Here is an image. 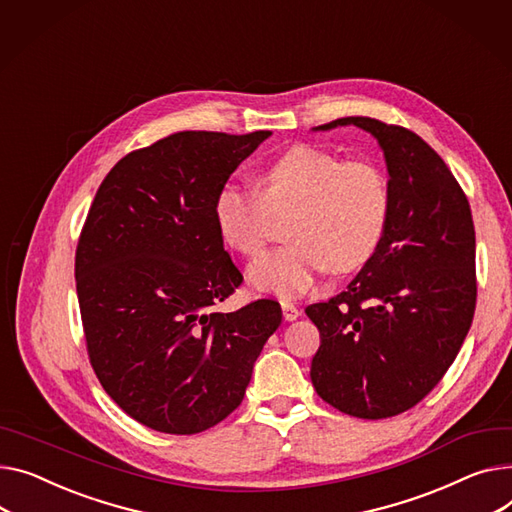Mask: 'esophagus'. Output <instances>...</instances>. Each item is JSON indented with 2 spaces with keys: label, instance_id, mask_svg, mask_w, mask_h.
<instances>
[{
  "label": "esophagus",
  "instance_id": "34e87169",
  "mask_svg": "<svg viewBox=\"0 0 512 512\" xmlns=\"http://www.w3.org/2000/svg\"><path fill=\"white\" fill-rule=\"evenodd\" d=\"M282 311H284V319L286 321H296L300 317L298 306L294 302H290V300H282Z\"/></svg>",
  "mask_w": 512,
  "mask_h": 512
}]
</instances>
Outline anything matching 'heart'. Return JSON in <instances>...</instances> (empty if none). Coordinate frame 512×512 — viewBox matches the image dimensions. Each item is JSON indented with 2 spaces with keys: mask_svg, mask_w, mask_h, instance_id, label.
Segmentation results:
<instances>
[{
  "mask_svg": "<svg viewBox=\"0 0 512 512\" xmlns=\"http://www.w3.org/2000/svg\"><path fill=\"white\" fill-rule=\"evenodd\" d=\"M259 189L228 183L216 197V224L224 241L247 257L263 251L269 212H290V241L249 267L259 292L290 298L315 282L327 265L348 271L377 253L389 216V191L372 162H344L313 146H294L271 158Z\"/></svg>",
  "mask_w": 512,
  "mask_h": 512,
  "instance_id": "heart-1",
  "label": "heart"
}]
</instances>
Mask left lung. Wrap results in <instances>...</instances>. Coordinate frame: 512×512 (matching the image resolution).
Masks as SVG:
<instances>
[{
  "label": "left lung",
  "instance_id": "left-lung-1",
  "mask_svg": "<svg viewBox=\"0 0 512 512\" xmlns=\"http://www.w3.org/2000/svg\"><path fill=\"white\" fill-rule=\"evenodd\" d=\"M356 125L387 164L383 241L346 292L306 306L321 346L311 381L354 418L410 410L445 377L475 311V230L469 201L442 158L414 131L344 117L313 131Z\"/></svg>",
  "mask_w": 512,
  "mask_h": 512
}]
</instances>
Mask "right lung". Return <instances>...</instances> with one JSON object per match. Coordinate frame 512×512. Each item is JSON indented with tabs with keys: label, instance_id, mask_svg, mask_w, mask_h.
<instances>
[{
	"label": "right lung",
	"instance_id": "right-lung-1",
	"mask_svg": "<svg viewBox=\"0 0 512 512\" xmlns=\"http://www.w3.org/2000/svg\"><path fill=\"white\" fill-rule=\"evenodd\" d=\"M271 131H181L121 158L100 183L76 251L88 356L121 410L197 434L241 405L276 300L218 313L243 282L224 251L216 197Z\"/></svg>",
	"mask_w": 512,
	"mask_h": 512
}]
</instances>
